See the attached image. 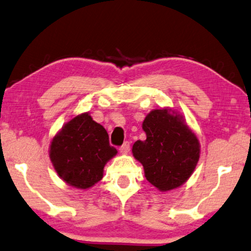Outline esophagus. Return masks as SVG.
<instances>
[{"mask_svg": "<svg viewBox=\"0 0 251 251\" xmlns=\"http://www.w3.org/2000/svg\"><path fill=\"white\" fill-rule=\"evenodd\" d=\"M129 149H130V144H129L128 141H126V142H124V144H123V146L119 148V151H121L122 153L126 154V153L129 152Z\"/></svg>", "mask_w": 251, "mask_h": 251, "instance_id": "34e87169", "label": "esophagus"}]
</instances>
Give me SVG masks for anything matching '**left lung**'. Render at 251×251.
I'll return each instance as SVG.
<instances>
[{"label": "left lung", "mask_w": 251, "mask_h": 251, "mask_svg": "<svg viewBox=\"0 0 251 251\" xmlns=\"http://www.w3.org/2000/svg\"><path fill=\"white\" fill-rule=\"evenodd\" d=\"M144 141L133 144V156L142 164L148 181L160 191L181 186L195 171L200 157L197 136L177 112L156 109L144 119Z\"/></svg>", "instance_id": "8db88e82"}]
</instances>
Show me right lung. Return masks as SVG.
<instances>
[{
  "instance_id": "add662e5",
  "label": "right lung",
  "mask_w": 251,
  "mask_h": 251,
  "mask_svg": "<svg viewBox=\"0 0 251 251\" xmlns=\"http://www.w3.org/2000/svg\"><path fill=\"white\" fill-rule=\"evenodd\" d=\"M116 154L107 130L89 112L67 123L50 146V159L59 177L77 189H89L100 181L104 165Z\"/></svg>"
}]
</instances>
